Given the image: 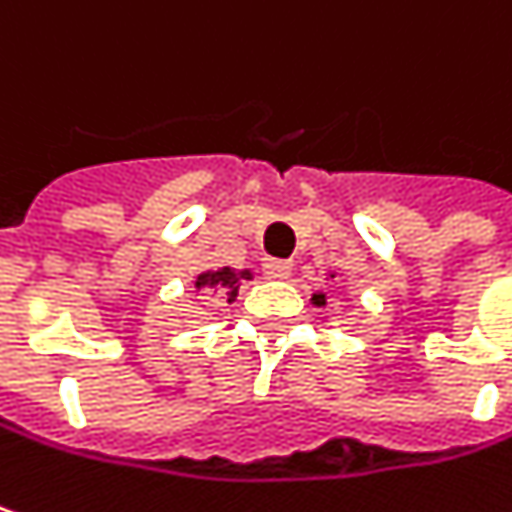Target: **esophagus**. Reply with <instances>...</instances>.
Instances as JSON below:
<instances>
[{"label":"esophagus","instance_id":"1","mask_svg":"<svg viewBox=\"0 0 512 512\" xmlns=\"http://www.w3.org/2000/svg\"><path fill=\"white\" fill-rule=\"evenodd\" d=\"M262 271H265V276H271V279H285V276L291 274V262H285V259H265L262 262Z\"/></svg>","mask_w":512,"mask_h":512}]
</instances>
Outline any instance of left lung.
Instances as JSON below:
<instances>
[{"label": "left lung", "instance_id": "left-lung-1", "mask_svg": "<svg viewBox=\"0 0 512 512\" xmlns=\"http://www.w3.org/2000/svg\"><path fill=\"white\" fill-rule=\"evenodd\" d=\"M314 303H317V306H323V294H314Z\"/></svg>", "mask_w": 512, "mask_h": 512}]
</instances>
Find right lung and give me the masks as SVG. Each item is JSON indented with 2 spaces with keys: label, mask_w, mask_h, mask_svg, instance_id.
I'll return each instance as SVG.
<instances>
[{
  "label": "right lung",
  "mask_w": 512,
  "mask_h": 512,
  "mask_svg": "<svg viewBox=\"0 0 512 512\" xmlns=\"http://www.w3.org/2000/svg\"><path fill=\"white\" fill-rule=\"evenodd\" d=\"M244 276H250L247 271H241L236 274L233 268H221V271H206V274L198 276V282H195V288H212L215 294H224L227 297V303H233L238 294V279H244Z\"/></svg>",
  "instance_id": "1"
}]
</instances>
